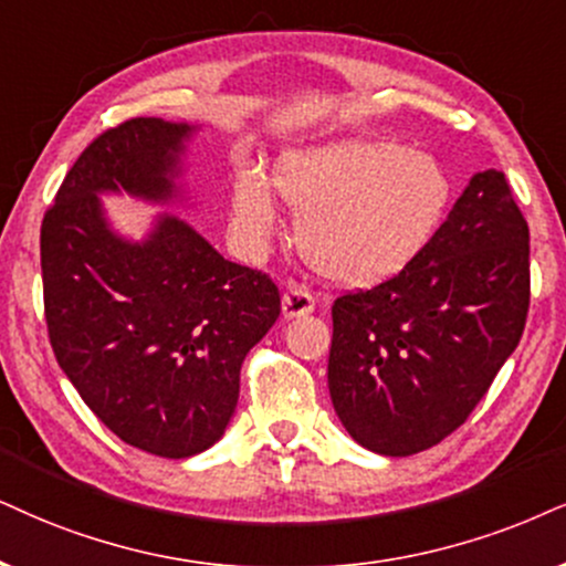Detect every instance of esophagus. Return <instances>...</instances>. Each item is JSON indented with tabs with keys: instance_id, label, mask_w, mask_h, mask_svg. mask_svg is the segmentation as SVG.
Here are the masks:
<instances>
[{
	"instance_id": "1",
	"label": "esophagus",
	"mask_w": 566,
	"mask_h": 566,
	"mask_svg": "<svg viewBox=\"0 0 566 566\" xmlns=\"http://www.w3.org/2000/svg\"><path fill=\"white\" fill-rule=\"evenodd\" d=\"M281 306H283V317L285 319L304 317V315H310V312H315V296H312L310 291L291 285V289H285Z\"/></svg>"
}]
</instances>
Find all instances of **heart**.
<instances>
[{
    "label": "heart",
    "instance_id": "heart-1",
    "mask_svg": "<svg viewBox=\"0 0 566 566\" xmlns=\"http://www.w3.org/2000/svg\"><path fill=\"white\" fill-rule=\"evenodd\" d=\"M270 185L296 214V249L325 281L369 289L409 268L438 233L451 205V180L438 159L388 138L289 149ZM277 230V205L260 172H239L230 188V233L247 254H262Z\"/></svg>",
    "mask_w": 566,
    "mask_h": 566
}]
</instances>
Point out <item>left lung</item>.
Here are the masks:
<instances>
[{
  "label": "left lung",
  "mask_w": 566,
  "mask_h": 566,
  "mask_svg": "<svg viewBox=\"0 0 566 566\" xmlns=\"http://www.w3.org/2000/svg\"><path fill=\"white\" fill-rule=\"evenodd\" d=\"M527 306V222L504 172H475L407 270L333 304L327 388L348 436L382 457L441 443L512 357Z\"/></svg>",
  "instance_id": "1"
}]
</instances>
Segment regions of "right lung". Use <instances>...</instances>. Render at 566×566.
<instances>
[{"label": "right lung", "instance_id": "obj_1", "mask_svg": "<svg viewBox=\"0 0 566 566\" xmlns=\"http://www.w3.org/2000/svg\"><path fill=\"white\" fill-rule=\"evenodd\" d=\"M199 125L134 117L91 142L41 222L44 312L54 357L125 443L186 459L218 443L239 403L243 357L281 315L277 285L228 262L170 212L142 241L120 235L102 193L186 199Z\"/></svg>", "mask_w": 566, "mask_h": 566}]
</instances>
